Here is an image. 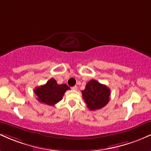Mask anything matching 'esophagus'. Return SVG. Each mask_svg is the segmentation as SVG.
<instances>
[{
  "label": "esophagus",
  "mask_w": 151,
  "mask_h": 151,
  "mask_svg": "<svg viewBox=\"0 0 151 151\" xmlns=\"http://www.w3.org/2000/svg\"><path fill=\"white\" fill-rule=\"evenodd\" d=\"M71 89H72V90H74V91H76V90H78V87H77V86H73V87L71 88Z\"/></svg>",
  "instance_id": "obj_1"
}]
</instances>
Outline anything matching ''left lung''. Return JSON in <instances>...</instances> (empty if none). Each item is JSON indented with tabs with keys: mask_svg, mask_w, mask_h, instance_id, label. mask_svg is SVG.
<instances>
[{
	"mask_svg": "<svg viewBox=\"0 0 151 151\" xmlns=\"http://www.w3.org/2000/svg\"><path fill=\"white\" fill-rule=\"evenodd\" d=\"M111 91L106 85L96 80L90 81L82 91L83 98L91 111L101 109L109 102Z\"/></svg>",
	"mask_w": 151,
	"mask_h": 151,
	"instance_id": "obj_1",
	"label": "left lung"
}]
</instances>
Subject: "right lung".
<instances>
[{"instance_id": "add662e5", "label": "right lung", "mask_w": 151, "mask_h": 151, "mask_svg": "<svg viewBox=\"0 0 151 151\" xmlns=\"http://www.w3.org/2000/svg\"><path fill=\"white\" fill-rule=\"evenodd\" d=\"M69 89L66 84L58 85L55 79L50 78L45 85L35 88L34 93L38 96L37 100L39 102L54 106L61 101L65 92Z\"/></svg>"}]
</instances>
